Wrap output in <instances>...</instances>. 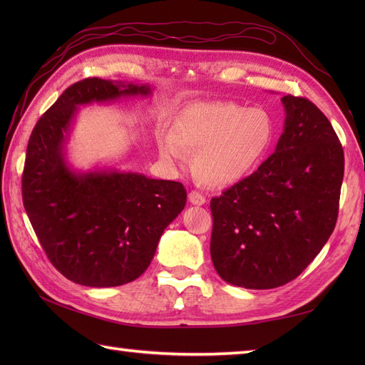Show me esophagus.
Returning a JSON list of instances; mask_svg holds the SVG:
<instances>
[{"label": "esophagus", "instance_id": "1", "mask_svg": "<svg viewBox=\"0 0 365 365\" xmlns=\"http://www.w3.org/2000/svg\"><path fill=\"white\" fill-rule=\"evenodd\" d=\"M188 199L192 205H204L205 204V197L200 195L199 191H191L188 195Z\"/></svg>", "mask_w": 365, "mask_h": 365}]
</instances>
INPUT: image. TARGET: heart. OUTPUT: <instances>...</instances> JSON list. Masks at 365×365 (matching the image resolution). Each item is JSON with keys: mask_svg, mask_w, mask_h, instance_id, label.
<instances>
[{"mask_svg": "<svg viewBox=\"0 0 365 365\" xmlns=\"http://www.w3.org/2000/svg\"><path fill=\"white\" fill-rule=\"evenodd\" d=\"M276 135L274 119L263 108L235 102H195L178 110L169 135L160 138L166 161L195 153L192 173L207 187L224 188L254 174L267 158Z\"/></svg>", "mask_w": 365, "mask_h": 365, "instance_id": "1", "label": "heart"}]
</instances>
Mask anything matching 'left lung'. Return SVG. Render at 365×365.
Here are the masks:
<instances>
[{
    "mask_svg": "<svg viewBox=\"0 0 365 365\" xmlns=\"http://www.w3.org/2000/svg\"><path fill=\"white\" fill-rule=\"evenodd\" d=\"M284 131L273 155L213 197L212 262L224 281L252 290L298 277L336 227L344 149L319 108L285 96Z\"/></svg>",
    "mask_w": 365,
    "mask_h": 365,
    "instance_id": "left-lung-1",
    "label": "left lung"
}]
</instances>
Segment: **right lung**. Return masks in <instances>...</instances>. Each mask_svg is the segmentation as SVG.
Here are the masks:
<instances>
[{"instance_id":"add662e5","label":"right lung","mask_w":365,"mask_h":365,"mask_svg":"<svg viewBox=\"0 0 365 365\" xmlns=\"http://www.w3.org/2000/svg\"><path fill=\"white\" fill-rule=\"evenodd\" d=\"M150 94L149 84L86 78L61 94L29 136L23 205L46 257L72 282L118 287L135 281L187 204L178 182L115 168L78 173L66 160L78 106Z\"/></svg>"}]
</instances>
